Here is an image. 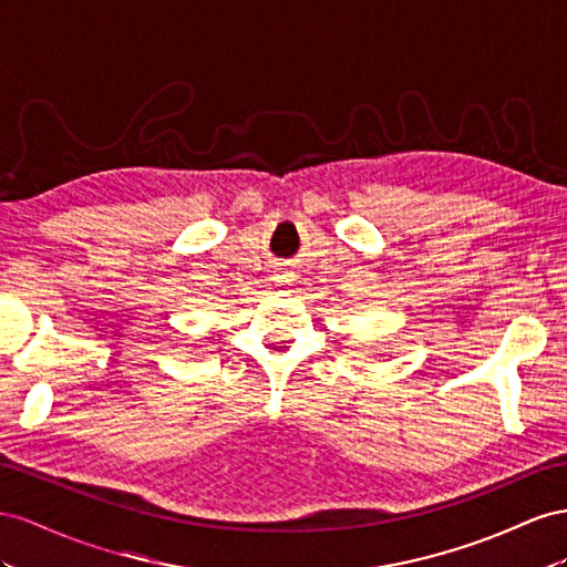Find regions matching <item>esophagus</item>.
<instances>
[{"instance_id":"1","label":"esophagus","mask_w":567,"mask_h":567,"mask_svg":"<svg viewBox=\"0 0 567 567\" xmlns=\"http://www.w3.org/2000/svg\"><path fill=\"white\" fill-rule=\"evenodd\" d=\"M275 282H278L280 287H289V285H292L295 282V275L292 272H289V270H280L278 275H275V278H272Z\"/></svg>"}]
</instances>
